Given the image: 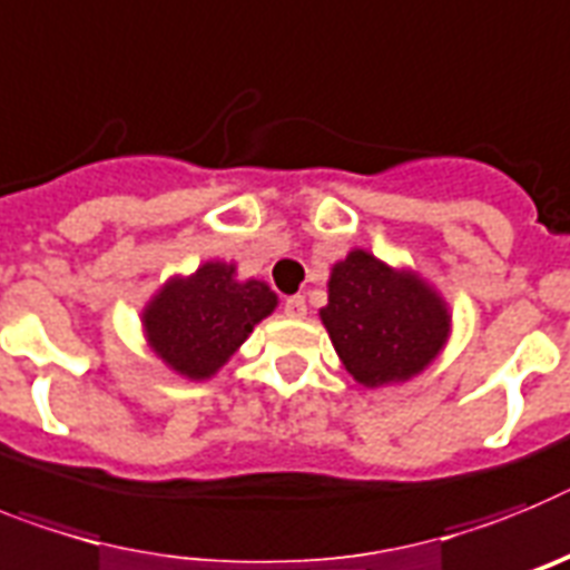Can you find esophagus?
<instances>
[{"instance_id": "obj_1", "label": "esophagus", "mask_w": 570, "mask_h": 570, "mask_svg": "<svg viewBox=\"0 0 570 570\" xmlns=\"http://www.w3.org/2000/svg\"><path fill=\"white\" fill-rule=\"evenodd\" d=\"M284 313L289 315V318H304V315H306V301L301 298V295H295V298H286Z\"/></svg>"}]
</instances>
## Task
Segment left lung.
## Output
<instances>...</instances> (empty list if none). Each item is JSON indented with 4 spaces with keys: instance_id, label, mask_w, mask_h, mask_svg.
<instances>
[{
    "instance_id": "1",
    "label": "left lung",
    "mask_w": 570,
    "mask_h": 570,
    "mask_svg": "<svg viewBox=\"0 0 570 570\" xmlns=\"http://www.w3.org/2000/svg\"><path fill=\"white\" fill-rule=\"evenodd\" d=\"M318 315L344 370L367 390L422 375L453 333L439 286L358 246L330 269Z\"/></svg>"
}]
</instances>
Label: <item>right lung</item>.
Here are the masks:
<instances>
[{
    "instance_id": "obj_1",
    "label": "right lung",
    "mask_w": 570,
    "mask_h": 570,
    "mask_svg": "<svg viewBox=\"0 0 570 570\" xmlns=\"http://www.w3.org/2000/svg\"><path fill=\"white\" fill-rule=\"evenodd\" d=\"M278 309L266 281L237 278L235 261H203L171 275L140 313L148 350L175 375L206 381L224 370L252 330Z\"/></svg>"
}]
</instances>
